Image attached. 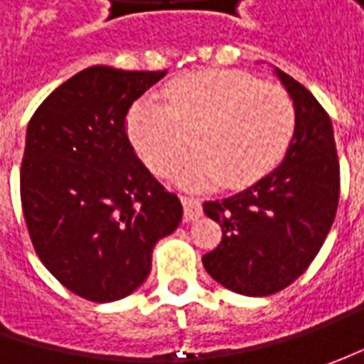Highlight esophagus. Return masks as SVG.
Instances as JSON below:
<instances>
[{
  "mask_svg": "<svg viewBox=\"0 0 364 364\" xmlns=\"http://www.w3.org/2000/svg\"><path fill=\"white\" fill-rule=\"evenodd\" d=\"M180 200H182V206H184V220H186V223H190V220H196V218L203 215V204H200L198 198L182 194V196H180Z\"/></svg>",
  "mask_w": 364,
  "mask_h": 364,
  "instance_id": "obj_1",
  "label": "esophagus"
}]
</instances>
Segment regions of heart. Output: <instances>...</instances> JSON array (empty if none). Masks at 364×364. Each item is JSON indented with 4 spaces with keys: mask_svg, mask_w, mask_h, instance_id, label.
Returning a JSON list of instances; mask_svg holds the SVG:
<instances>
[{
    "mask_svg": "<svg viewBox=\"0 0 364 364\" xmlns=\"http://www.w3.org/2000/svg\"><path fill=\"white\" fill-rule=\"evenodd\" d=\"M161 97L164 103L154 97L133 103L127 137L147 168L161 176L184 156L192 133L198 151L178 170L188 188L257 182L284 158L296 127L286 89L239 70L188 73L168 82Z\"/></svg>",
    "mask_w": 364,
    "mask_h": 364,
    "instance_id": "1",
    "label": "heart"
}]
</instances>
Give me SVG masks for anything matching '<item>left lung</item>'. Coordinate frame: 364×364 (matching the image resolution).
Here are the masks:
<instances>
[{"label": "left lung", "mask_w": 364, "mask_h": 364, "mask_svg": "<svg viewBox=\"0 0 364 364\" xmlns=\"http://www.w3.org/2000/svg\"><path fill=\"white\" fill-rule=\"evenodd\" d=\"M296 109L284 161L253 186L203 204L223 239L203 257L220 286L272 296L310 267L326 241L341 196V166L328 113L296 78L275 68Z\"/></svg>", "instance_id": "left-lung-1"}]
</instances>
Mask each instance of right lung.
Segmentation results:
<instances>
[{"label":"right lung","instance_id":"obj_1","mask_svg":"<svg viewBox=\"0 0 364 364\" xmlns=\"http://www.w3.org/2000/svg\"><path fill=\"white\" fill-rule=\"evenodd\" d=\"M166 70L89 66L36 109L20 170L23 218L36 253L66 289L105 304L151 272L156 243L182 204L135 156L127 111Z\"/></svg>","mask_w":364,"mask_h":364}]
</instances>
